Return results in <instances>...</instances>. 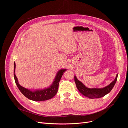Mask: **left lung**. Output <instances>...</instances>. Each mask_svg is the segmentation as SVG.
<instances>
[{"instance_id": "1", "label": "left lung", "mask_w": 128, "mask_h": 128, "mask_svg": "<svg viewBox=\"0 0 128 128\" xmlns=\"http://www.w3.org/2000/svg\"><path fill=\"white\" fill-rule=\"evenodd\" d=\"M118 76V74L116 76L115 80L109 85L102 88H88L85 86L82 82L77 79L75 75L74 76V80L76 87L81 94L89 98L94 99L102 98L108 94V93H110L116 82Z\"/></svg>"}]
</instances>
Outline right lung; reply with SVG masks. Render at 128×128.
<instances>
[{"mask_svg":"<svg viewBox=\"0 0 128 128\" xmlns=\"http://www.w3.org/2000/svg\"><path fill=\"white\" fill-rule=\"evenodd\" d=\"M15 68H16V64L14 62V77L18 88L26 97L30 100L36 102L45 101V100L52 98L58 92L59 82L61 77L62 76L64 72L67 70V69H60L59 71H58L52 83L48 87L44 88L29 89L23 87L19 84L18 79L15 75Z\"/></svg>","mask_w":128,"mask_h":128,"instance_id":"add662e5","label":"right lung"}]
</instances>
